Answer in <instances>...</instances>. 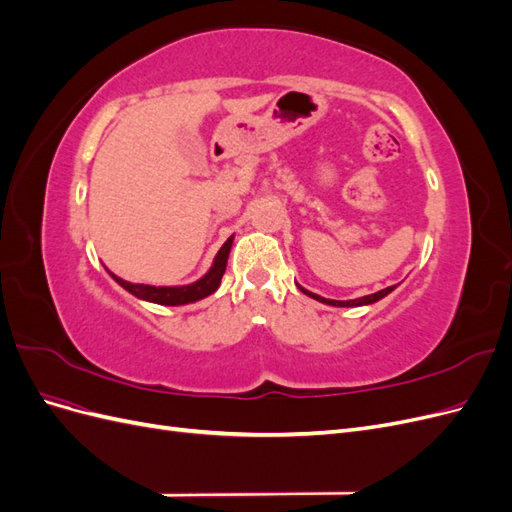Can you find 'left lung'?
<instances>
[{
    "instance_id": "obj_1",
    "label": "left lung",
    "mask_w": 512,
    "mask_h": 512,
    "mask_svg": "<svg viewBox=\"0 0 512 512\" xmlns=\"http://www.w3.org/2000/svg\"><path fill=\"white\" fill-rule=\"evenodd\" d=\"M299 288H301V286H299ZM393 290H395V286H389V288H384V290H380V292L367 294V297H361V299H352V301H333V299H324V297H318V294H314V292H309V290L301 288V292H305L307 297H312V299H316V301H320V303L335 305V307H354V305H369V303H376V301L384 299L386 294L393 292Z\"/></svg>"
}]
</instances>
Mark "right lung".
I'll use <instances>...</instances> for the list:
<instances>
[{"mask_svg": "<svg viewBox=\"0 0 512 512\" xmlns=\"http://www.w3.org/2000/svg\"><path fill=\"white\" fill-rule=\"evenodd\" d=\"M230 247H232V237L220 247L218 256L213 260V267L209 269V273L205 277H200L198 282L188 284V286H147V284H130L126 280H121V277L113 275V280L126 288L128 292H132L134 297L143 299V301H151V303H158V305H185V303H194L209 297L215 290H218L220 282H222V275L226 271V262H228V254H230Z\"/></svg>", "mask_w": 512, "mask_h": 512, "instance_id": "1", "label": "right lung"}]
</instances>
